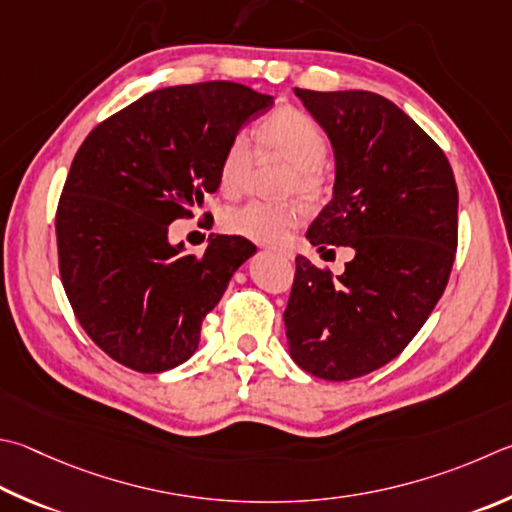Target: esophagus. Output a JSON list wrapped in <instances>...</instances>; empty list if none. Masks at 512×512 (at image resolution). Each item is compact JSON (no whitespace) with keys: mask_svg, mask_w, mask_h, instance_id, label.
<instances>
[{"mask_svg":"<svg viewBox=\"0 0 512 512\" xmlns=\"http://www.w3.org/2000/svg\"><path fill=\"white\" fill-rule=\"evenodd\" d=\"M271 253L280 255V257H284V259H293V250H288V248H277V246H273Z\"/></svg>","mask_w":512,"mask_h":512,"instance_id":"obj_1","label":"esophagus"}]
</instances>
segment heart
I'll return each instance as SVG.
<instances>
[{
  "mask_svg": "<svg viewBox=\"0 0 512 512\" xmlns=\"http://www.w3.org/2000/svg\"><path fill=\"white\" fill-rule=\"evenodd\" d=\"M259 147L262 152L280 154L291 161L286 174L284 192H297L300 197H315L322 190L324 174L322 161L329 143L322 127L300 109L284 107L268 116L259 125ZM253 163V143L246 134L230 138L219 167V185L230 197L244 190L246 176ZM302 219V210L291 203L248 201L244 206L224 212V228L253 241L271 244L286 239Z\"/></svg>",
  "mask_w": 512,
  "mask_h": 512,
  "instance_id": "1",
  "label": "heart"
}]
</instances>
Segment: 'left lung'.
<instances>
[{"mask_svg": "<svg viewBox=\"0 0 512 512\" xmlns=\"http://www.w3.org/2000/svg\"><path fill=\"white\" fill-rule=\"evenodd\" d=\"M327 132L333 197L306 230L318 250L349 246L333 277L295 257L284 311L288 353L309 374L351 380L387 365L430 318L457 253L452 167L414 120L371 91L295 89Z\"/></svg>", "mask_w": 512, "mask_h": 512, "instance_id": "1", "label": "left lung"}]
</instances>
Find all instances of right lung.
<instances>
[{
  "label": "right lung",
  "mask_w": 512,
  "mask_h": 512,
  "mask_svg": "<svg viewBox=\"0 0 512 512\" xmlns=\"http://www.w3.org/2000/svg\"><path fill=\"white\" fill-rule=\"evenodd\" d=\"M273 96L237 82L145 94L80 145L55 215L64 293L96 345L141 374H161L199 347L201 322L255 255L237 235H210L203 255L170 244L174 219L219 190L232 136Z\"/></svg>",
  "instance_id": "right-lung-1"
}]
</instances>
